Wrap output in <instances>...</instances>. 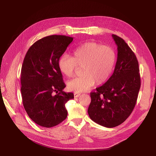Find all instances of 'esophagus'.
<instances>
[{
  "label": "esophagus",
  "instance_id": "esophagus-1",
  "mask_svg": "<svg viewBox=\"0 0 156 156\" xmlns=\"http://www.w3.org/2000/svg\"><path fill=\"white\" fill-rule=\"evenodd\" d=\"M81 96V93L76 92H75L74 93V97H75V98H77V97H79V96Z\"/></svg>",
  "mask_w": 156,
  "mask_h": 156
}]
</instances>
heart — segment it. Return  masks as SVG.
I'll list each match as a JSON object with an SVG mask.
<instances>
[{"mask_svg":"<svg viewBox=\"0 0 156 156\" xmlns=\"http://www.w3.org/2000/svg\"><path fill=\"white\" fill-rule=\"evenodd\" d=\"M116 60L115 50L95 41L85 42L72 51V57L64 54L60 56L59 70L67 77H72L78 66L81 67V75L70 80L68 87L76 92L87 91L95 83H105L114 69Z\"/></svg>","mask_w":156,"mask_h":156,"instance_id":"1","label":"heart"}]
</instances>
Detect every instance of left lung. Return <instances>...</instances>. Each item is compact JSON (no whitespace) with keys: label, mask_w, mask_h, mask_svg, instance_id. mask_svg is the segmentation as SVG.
Returning a JSON list of instances; mask_svg holds the SVG:
<instances>
[{"label":"left lung","mask_w":156,"mask_h":156,"mask_svg":"<svg viewBox=\"0 0 156 156\" xmlns=\"http://www.w3.org/2000/svg\"><path fill=\"white\" fill-rule=\"evenodd\" d=\"M112 36L118 49L114 72L105 84L90 93L88 108L90 118L106 127L119 126L129 116L140 88L139 62L135 53L120 37Z\"/></svg>","instance_id":"left-lung-1"}]
</instances>
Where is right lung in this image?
<instances>
[{
    "label": "right lung",
    "mask_w": 156,
    "mask_h": 156,
    "mask_svg": "<svg viewBox=\"0 0 156 156\" xmlns=\"http://www.w3.org/2000/svg\"><path fill=\"white\" fill-rule=\"evenodd\" d=\"M73 38L51 35L36 41L25 56L21 72L23 104L32 121L42 127L59 124L68 116L65 104L74 98L66 93L58 62Z\"/></svg>",
    "instance_id": "obj_1"
}]
</instances>
